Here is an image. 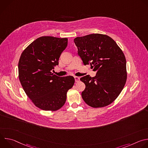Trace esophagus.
Listing matches in <instances>:
<instances>
[{"instance_id": "esophagus-1", "label": "esophagus", "mask_w": 148, "mask_h": 148, "mask_svg": "<svg viewBox=\"0 0 148 148\" xmlns=\"http://www.w3.org/2000/svg\"><path fill=\"white\" fill-rule=\"evenodd\" d=\"M74 78H75V81L76 82H78L79 81V77L75 76V77H74Z\"/></svg>"}]
</instances>
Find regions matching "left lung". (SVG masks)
I'll return each instance as SVG.
<instances>
[{"mask_svg": "<svg viewBox=\"0 0 148 148\" xmlns=\"http://www.w3.org/2000/svg\"><path fill=\"white\" fill-rule=\"evenodd\" d=\"M74 41L84 64H90L94 77L89 75L80 78L86 85L83 100L93 108L111 103L123 90L127 78L125 55L116 42L108 36L91 34L77 37Z\"/></svg>", "mask_w": 148, "mask_h": 148, "instance_id": "left-lung-1", "label": "left lung"}]
</instances>
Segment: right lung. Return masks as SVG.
<instances>
[{
  "label": "right lung",
  "instance_id": "1",
  "mask_svg": "<svg viewBox=\"0 0 148 148\" xmlns=\"http://www.w3.org/2000/svg\"><path fill=\"white\" fill-rule=\"evenodd\" d=\"M67 38L40 37L29 45L20 56L18 78L28 97L36 106L45 111H56L64 105L67 92L73 87V76L58 77L51 71L58 65L61 53L67 46Z\"/></svg>",
  "mask_w": 148,
  "mask_h": 148
}]
</instances>
